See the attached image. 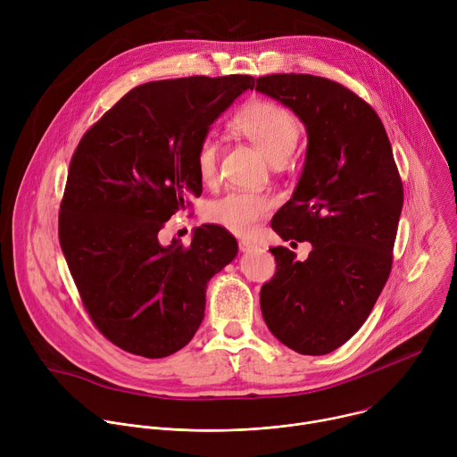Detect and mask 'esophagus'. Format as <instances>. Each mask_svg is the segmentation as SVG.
Wrapping results in <instances>:
<instances>
[{
    "mask_svg": "<svg viewBox=\"0 0 457 457\" xmlns=\"http://www.w3.org/2000/svg\"><path fill=\"white\" fill-rule=\"evenodd\" d=\"M238 247H240V251H249V249L256 247V242L249 240V238H240L238 240Z\"/></svg>",
    "mask_w": 457,
    "mask_h": 457,
    "instance_id": "34e87169",
    "label": "esophagus"
}]
</instances>
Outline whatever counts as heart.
Wrapping results in <instances>:
<instances>
[{
	"instance_id": "obj_1",
	"label": "heart",
	"mask_w": 457,
	"mask_h": 457,
	"mask_svg": "<svg viewBox=\"0 0 457 457\" xmlns=\"http://www.w3.org/2000/svg\"><path fill=\"white\" fill-rule=\"evenodd\" d=\"M237 132L247 137L273 164H282L295 152L302 124L286 106L273 101H253L233 119ZM220 143L206 136L195 154V168L204 184H213L219 177ZM273 203L268 195L253 191H228L212 201L206 219L235 235H253L271 212Z\"/></svg>"
}]
</instances>
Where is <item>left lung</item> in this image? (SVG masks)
<instances>
[{
    "label": "left lung",
    "mask_w": 457,
    "mask_h": 457,
    "mask_svg": "<svg viewBox=\"0 0 457 457\" xmlns=\"http://www.w3.org/2000/svg\"><path fill=\"white\" fill-rule=\"evenodd\" d=\"M256 90L307 128L302 177L271 228L312 245L303 262L284 245L270 249L277 271L260 289V307L284 345L321 356L361 328L386 284L403 184L381 119L351 88L311 74H271L256 79Z\"/></svg>",
    "instance_id": "obj_1"
}]
</instances>
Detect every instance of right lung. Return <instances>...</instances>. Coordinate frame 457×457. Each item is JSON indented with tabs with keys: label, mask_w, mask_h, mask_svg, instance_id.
<instances>
[{
	"label": "right lung",
	"mask_w": 457,
	"mask_h": 457,
	"mask_svg": "<svg viewBox=\"0 0 457 457\" xmlns=\"http://www.w3.org/2000/svg\"><path fill=\"white\" fill-rule=\"evenodd\" d=\"M251 76L139 85L79 141L59 206V244L97 331L145 358L180 351L204 318L206 284L237 254L217 224L162 247L159 231L201 197L195 154Z\"/></svg>",
	"instance_id": "right-lung-1"
}]
</instances>
